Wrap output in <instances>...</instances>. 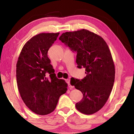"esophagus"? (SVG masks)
I'll return each mask as SVG.
<instances>
[{
  "mask_svg": "<svg viewBox=\"0 0 134 134\" xmlns=\"http://www.w3.org/2000/svg\"><path fill=\"white\" fill-rule=\"evenodd\" d=\"M65 81H66V82H67V83L68 84V85H69V87H70V88H71V87H73L74 86H71V85H70V79H66V80H65Z\"/></svg>",
  "mask_w": 134,
  "mask_h": 134,
  "instance_id": "1",
  "label": "esophagus"
}]
</instances>
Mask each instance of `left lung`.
Wrapping results in <instances>:
<instances>
[{
    "mask_svg": "<svg viewBox=\"0 0 134 134\" xmlns=\"http://www.w3.org/2000/svg\"><path fill=\"white\" fill-rule=\"evenodd\" d=\"M59 40L76 52L78 67L86 71L81 80L71 79V85L83 96L76 108L83 114H93L104 106L114 83L115 65L109 47L101 36L86 29L63 33Z\"/></svg>",
    "mask_w": 134,
    "mask_h": 134,
    "instance_id": "1",
    "label": "left lung"
}]
</instances>
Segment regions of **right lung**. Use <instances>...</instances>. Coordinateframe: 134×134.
<instances>
[{"instance_id": "1", "label": "right lung", "mask_w": 134, "mask_h": 134, "mask_svg": "<svg viewBox=\"0 0 134 134\" xmlns=\"http://www.w3.org/2000/svg\"><path fill=\"white\" fill-rule=\"evenodd\" d=\"M59 35L42 33L33 37L24 45L17 61L20 95L29 109L39 115L52 112L67 90L64 79L57 78L47 55Z\"/></svg>"}]
</instances>
